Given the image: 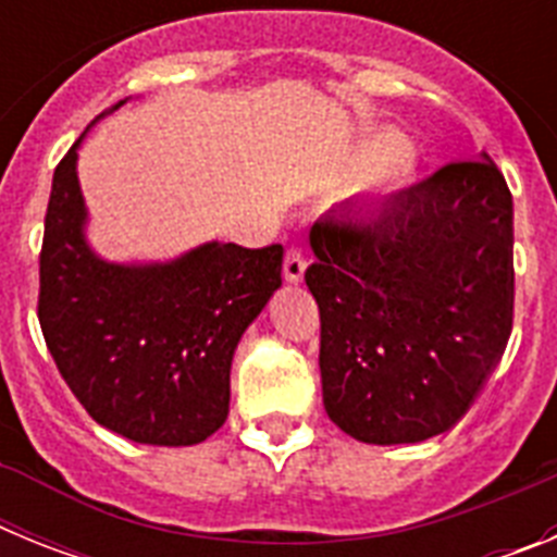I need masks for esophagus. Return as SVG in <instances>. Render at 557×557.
I'll use <instances>...</instances> for the list:
<instances>
[{"mask_svg":"<svg viewBox=\"0 0 557 557\" xmlns=\"http://www.w3.org/2000/svg\"><path fill=\"white\" fill-rule=\"evenodd\" d=\"M307 273V256H304L301 248H289L287 256H284V278L289 284H298Z\"/></svg>","mask_w":557,"mask_h":557,"instance_id":"1","label":"esophagus"}]
</instances>
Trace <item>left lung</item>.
<instances>
[{
    "instance_id": "1",
    "label": "left lung",
    "mask_w": 557,
    "mask_h": 557,
    "mask_svg": "<svg viewBox=\"0 0 557 557\" xmlns=\"http://www.w3.org/2000/svg\"><path fill=\"white\" fill-rule=\"evenodd\" d=\"M323 407L362 444L451 430L513 329V198L482 152L376 211L332 209L309 231Z\"/></svg>"
}]
</instances>
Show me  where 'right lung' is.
Here are the masks:
<instances>
[{
  "instance_id": "add662e5",
  "label": "right lung",
  "mask_w": 557,
  "mask_h": 557,
  "mask_svg": "<svg viewBox=\"0 0 557 557\" xmlns=\"http://www.w3.org/2000/svg\"><path fill=\"white\" fill-rule=\"evenodd\" d=\"M83 136L55 166L44 220L38 321L47 348L106 430L136 444H200L228 418L231 359L282 287L284 248L206 243L164 264L106 262L83 234Z\"/></svg>"
}]
</instances>
